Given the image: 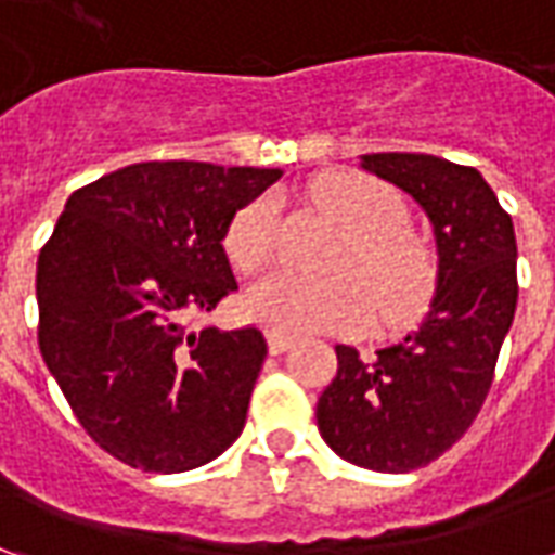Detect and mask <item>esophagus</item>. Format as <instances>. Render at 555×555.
I'll list each match as a JSON object with an SVG mask.
<instances>
[{
  "instance_id": "esophagus-1",
  "label": "esophagus",
  "mask_w": 555,
  "mask_h": 555,
  "mask_svg": "<svg viewBox=\"0 0 555 555\" xmlns=\"http://www.w3.org/2000/svg\"><path fill=\"white\" fill-rule=\"evenodd\" d=\"M291 345H294V341H291L288 336H279V333H267V348H270V353H273V357L285 353Z\"/></svg>"
}]
</instances>
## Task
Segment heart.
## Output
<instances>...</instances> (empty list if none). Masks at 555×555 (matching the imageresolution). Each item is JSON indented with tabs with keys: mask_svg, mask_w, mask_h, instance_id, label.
I'll return each instance as SVG.
<instances>
[{
	"mask_svg": "<svg viewBox=\"0 0 555 555\" xmlns=\"http://www.w3.org/2000/svg\"><path fill=\"white\" fill-rule=\"evenodd\" d=\"M312 195L348 231L330 261L336 276L276 273L243 297L246 314L279 336L360 333L372 324V314L380 326L413 324L437 288V258L408 229L404 198L362 171H330ZM276 229L273 195L246 202L225 229V253L234 267L246 273L264 267L276 253Z\"/></svg>",
	"mask_w": 555,
	"mask_h": 555,
	"instance_id": "obj_1",
	"label": "heart"
}]
</instances>
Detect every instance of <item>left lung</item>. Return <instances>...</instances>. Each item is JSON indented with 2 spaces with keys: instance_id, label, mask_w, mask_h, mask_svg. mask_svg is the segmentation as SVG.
I'll return each mask as SVG.
<instances>
[{
  "instance_id": "left-lung-1",
  "label": "left lung",
  "mask_w": 555,
  "mask_h": 555,
  "mask_svg": "<svg viewBox=\"0 0 555 555\" xmlns=\"http://www.w3.org/2000/svg\"><path fill=\"white\" fill-rule=\"evenodd\" d=\"M362 166L425 207L440 253L437 294L418 330L372 360L338 345L318 430L350 464L410 473L452 449L488 398L517 309V241L473 166L398 151L365 154Z\"/></svg>"
}]
</instances>
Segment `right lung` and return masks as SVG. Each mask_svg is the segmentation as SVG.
<instances>
[{"mask_svg":"<svg viewBox=\"0 0 555 555\" xmlns=\"http://www.w3.org/2000/svg\"><path fill=\"white\" fill-rule=\"evenodd\" d=\"M279 169L154 159L67 198L38 255V345L103 452L183 473L241 437L264 365L261 330L190 333L237 288L222 237Z\"/></svg>","mask_w":555,"mask_h":555,"instance_id":"obj_1","label":"right lung"}]
</instances>
